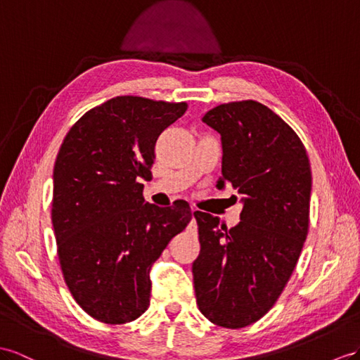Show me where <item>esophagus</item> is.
<instances>
[{"label":"esophagus","instance_id":"obj_1","mask_svg":"<svg viewBox=\"0 0 360 360\" xmlns=\"http://www.w3.org/2000/svg\"><path fill=\"white\" fill-rule=\"evenodd\" d=\"M195 214H196V210L193 208V210H191V222L188 224V229H190V231H196V229H198V224H196Z\"/></svg>","mask_w":360,"mask_h":360}]
</instances>
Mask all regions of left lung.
I'll use <instances>...</instances> for the list:
<instances>
[{
  "label": "left lung",
  "instance_id": "1",
  "mask_svg": "<svg viewBox=\"0 0 360 360\" xmlns=\"http://www.w3.org/2000/svg\"><path fill=\"white\" fill-rule=\"evenodd\" d=\"M202 122L222 140L217 188L233 186L243 210L231 229L196 211V301L213 324L242 328L272 309L297 266L309 231L310 162L293 129L259 101L219 105Z\"/></svg>",
  "mask_w": 360,
  "mask_h": 360
}]
</instances>
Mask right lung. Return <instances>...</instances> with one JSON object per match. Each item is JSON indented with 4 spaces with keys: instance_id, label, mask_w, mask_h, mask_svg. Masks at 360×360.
<instances>
[{
    "instance_id": "add662e5",
    "label": "right lung",
    "mask_w": 360,
    "mask_h": 360,
    "mask_svg": "<svg viewBox=\"0 0 360 360\" xmlns=\"http://www.w3.org/2000/svg\"><path fill=\"white\" fill-rule=\"evenodd\" d=\"M187 110L135 96L92 108L70 129L53 172L51 220L68 289L89 316L126 324L150 302V268L186 229V200L147 204L155 143Z\"/></svg>"
}]
</instances>
